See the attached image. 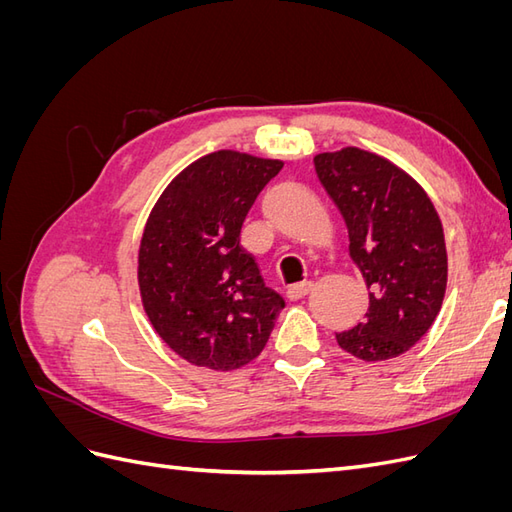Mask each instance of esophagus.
I'll use <instances>...</instances> for the list:
<instances>
[{"mask_svg":"<svg viewBox=\"0 0 512 512\" xmlns=\"http://www.w3.org/2000/svg\"><path fill=\"white\" fill-rule=\"evenodd\" d=\"M312 290V282H303V284H294V286H290L288 290H286V297H288V301H299V299H303L305 294Z\"/></svg>","mask_w":512,"mask_h":512,"instance_id":"esophagus-1","label":"esophagus"}]
</instances>
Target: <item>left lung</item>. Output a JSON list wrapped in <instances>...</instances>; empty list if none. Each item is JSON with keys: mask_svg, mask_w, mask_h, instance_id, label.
I'll list each match as a JSON object with an SVG mask.
<instances>
[{"mask_svg": "<svg viewBox=\"0 0 512 512\" xmlns=\"http://www.w3.org/2000/svg\"><path fill=\"white\" fill-rule=\"evenodd\" d=\"M314 164L369 290L365 320L339 333L337 344L363 361L395 359L440 314L448 280L440 215L418 181L378 153L344 147L318 153Z\"/></svg>", "mask_w": 512, "mask_h": 512, "instance_id": "obj_1", "label": "left lung"}]
</instances>
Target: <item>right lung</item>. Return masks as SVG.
I'll return each instance as SVG.
<instances>
[{
    "instance_id": "obj_1",
    "label": "right lung",
    "mask_w": 512,
    "mask_h": 512,
    "mask_svg": "<svg viewBox=\"0 0 512 512\" xmlns=\"http://www.w3.org/2000/svg\"><path fill=\"white\" fill-rule=\"evenodd\" d=\"M282 160L222 149L166 185L138 250V288L153 329L196 367L232 371L265 350L286 307L265 286L241 226Z\"/></svg>"
}]
</instances>
